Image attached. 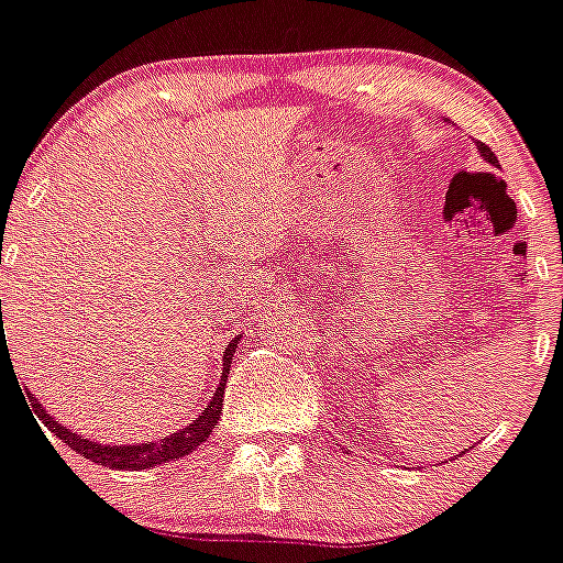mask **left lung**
Instances as JSON below:
<instances>
[{
	"label": "left lung",
	"instance_id": "left-lung-1",
	"mask_svg": "<svg viewBox=\"0 0 563 563\" xmlns=\"http://www.w3.org/2000/svg\"><path fill=\"white\" fill-rule=\"evenodd\" d=\"M476 146H479V155L485 157V161L490 163V166H498V161H496V155H493V152H490V146H487V144H476Z\"/></svg>",
	"mask_w": 563,
	"mask_h": 563
}]
</instances>
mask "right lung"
Instances as JSON below:
<instances>
[{
    "label": "right lung",
    "instance_id": "add662e5",
    "mask_svg": "<svg viewBox=\"0 0 563 563\" xmlns=\"http://www.w3.org/2000/svg\"><path fill=\"white\" fill-rule=\"evenodd\" d=\"M236 343H240V334L231 340L229 349L223 351V376H220L218 391H214L212 402L192 419L187 428H181L179 433L166 435L161 441H146V444H135V446H111V444H98V441H89L84 435L70 433L65 424H56L54 417L43 411V406H37V400H32L37 406L40 419H43L45 428L56 435L59 441H65L70 450H76L78 455H84L92 463L106 465V468H119V471H139V468H152V465L168 463V460L185 457L190 455L196 446H201L203 441L212 435V428L218 424V419L223 417V395H225V378H229V367H231V356H234Z\"/></svg>",
    "mask_w": 563,
    "mask_h": 563
}]
</instances>
